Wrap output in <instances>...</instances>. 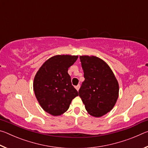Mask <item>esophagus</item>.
Instances as JSON below:
<instances>
[{"label": "esophagus", "instance_id": "1", "mask_svg": "<svg viewBox=\"0 0 148 148\" xmlns=\"http://www.w3.org/2000/svg\"><path fill=\"white\" fill-rule=\"evenodd\" d=\"M79 87H80V86H79V85H77V86H76V87H75V88H76L77 91H79Z\"/></svg>", "mask_w": 148, "mask_h": 148}]
</instances>
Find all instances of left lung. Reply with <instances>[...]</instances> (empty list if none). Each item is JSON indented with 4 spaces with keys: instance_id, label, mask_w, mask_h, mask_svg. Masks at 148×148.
Returning <instances> with one entry per match:
<instances>
[{
    "instance_id": "1",
    "label": "left lung",
    "mask_w": 148,
    "mask_h": 148,
    "mask_svg": "<svg viewBox=\"0 0 148 148\" xmlns=\"http://www.w3.org/2000/svg\"><path fill=\"white\" fill-rule=\"evenodd\" d=\"M85 80L79 96L87 113L99 117L111 111L119 97V84L109 65L96 56H79Z\"/></svg>"
}]
</instances>
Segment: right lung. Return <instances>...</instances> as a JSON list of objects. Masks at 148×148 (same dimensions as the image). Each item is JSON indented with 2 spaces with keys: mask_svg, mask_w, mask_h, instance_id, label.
<instances>
[{
  "mask_svg": "<svg viewBox=\"0 0 148 148\" xmlns=\"http://www.w3.org/2000/svg\"><path fill=\"white\" fill-rule=\"evenodd\" d=\"M78 56L57 55L46 60L35 75L33 90L45 112L53 116L63 114L78 92L71 83L69 68Z\"/></svg>",
  "mask_w": 148,
  "mask_h": 148,
  "instance_id": "obj_1",
  "label": "right lung"
}]
</instances>
